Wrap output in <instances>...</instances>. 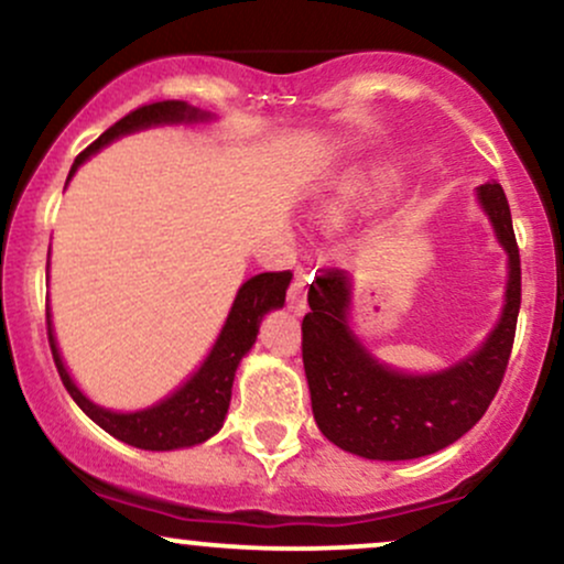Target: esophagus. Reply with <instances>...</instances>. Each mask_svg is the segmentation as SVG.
<instances>
[{"mask_svg": "<svg viewBox=\"0 0 564 564\" xmlns=\"http://www.w3.org/2000/svg\"><path fill=\"white\" fill-rule=\"evenodd\" d=\"M304 294H307V275L296 273V281L291 283V289H289V307H291V313L302 315L304 310H307V300H304Z\"/></svg>", "mask_w": 564, "mask_h": 564, "instance_id": "obj_1", "label": "esophagus"}]
</instances>
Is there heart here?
<instances>
[{
	"mask_svg": "<svg viewBox=\"0 0 564 564\" xmlns=\"http://www.w3.org/2000/svg\"><path fill=\"white\" fill-rule=\"evenodd\" d=\"M381 193V185L379 183H349L347 187H341V193L336 196L334 200H328L326 206H323L321 217L326 219V223H341V219L347 217L349 209H355V206L366 204V200L377 198Z\"/></svg>",
	"mask_w": 564,
	"mask_h": 564,
	"instance_id": "b5f03b06",
	"label": "heart"
}]
</instances>
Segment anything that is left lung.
Instances as JSON below:
<instances>
[{"instance_id": "8db88e82", "label": "left lung", "mask_w": 564, "mask_h": 564, "mask_svg": "<svg viewBox=\"0 0 564 564\" xmlns=\"http://www.w3.org/2000/svg\"><path fill=\"white\" fill-rule=\"evenodd\" d=\"M477 204L507 251V289L496 326L456 364L426 373L381 364L349 323V273L332 270L310 283V313L302 321L304 377L315 424L336 448L371 462L430 456L467 435L496 398L520 315V251L503 187L488 180L477 187Z\"/></svg>"}]
</instances>
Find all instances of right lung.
Returning <instances> with one entry per match:
<instances>
[{"label": "right lung", "mask_w": 564, "mask_h": 564, "mask_svg": "<svg viewBox=\"0 0 564 564\" xmlns=\"http://www.w3.org/2000/svg\"><path fill=\"white\" fill-rule=\"evenodd\" d=\"M209 121H215V116L200 111V108L187 106L183 100H164L142 106L138 111L124 116L121 121H116V124L111 129H106L87 151H82L79 156H76L74 166H70L68 172L66 185L70 183V177L79 172L84 161L95 156V153L102 151L106 145H111L113 140L124 138V134L142 132V129L151 127H193L209 124ZM289 283L291 273H260L241 283V289L236 291V300L230 304L228 318H225L223 328H219L215 345H212L204 364H200L177 390L166 394V398H161L159 403L140 408V411H111V408L93 403V400L79 390V384H76L74 377L68 373L66 364H63V355L61 347H57L53 328V313H50L47 304V336L50 347H53L57 373H61L63 384H66L74 403L79 405L100 430H106L108 435L121 440V443L134 445V448L142 451H177L191 448V445H200L223 430L225 416H228L230 408L232 379H236L238 366H241L246 352L254 347L264 315L283 307Z\"/></svg>", "instance_id": "1"}]
</instances>
